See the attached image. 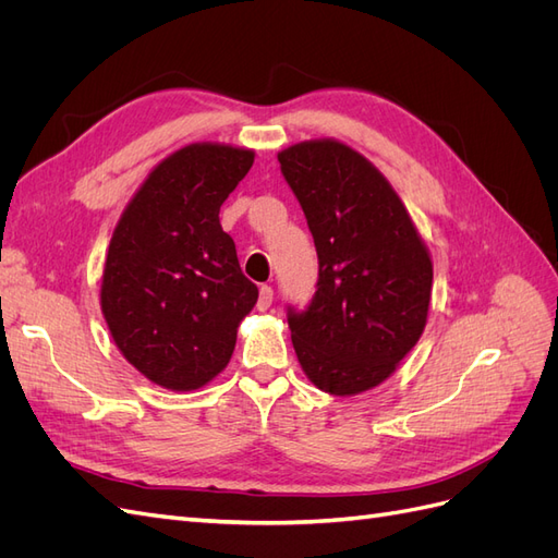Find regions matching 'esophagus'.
Here are the masks:
<instances>
[{
    "label": "esophagus",
    "mask_w": 558,
    "mask_h": 558,
    "mask_svg": "<svg viewBox=\"0 0 558 558\" xmlns=\"http://www.w3.org/2000/svg\"><path fill=\"white\" fill-rule=\"evenodd\" d=\"M272 300H275V291H272V286H260V291H258V310L260 312H265V310H269L272 307Z\"/></svg>",
    "instance_id": "obj_1"
}]
</instances>
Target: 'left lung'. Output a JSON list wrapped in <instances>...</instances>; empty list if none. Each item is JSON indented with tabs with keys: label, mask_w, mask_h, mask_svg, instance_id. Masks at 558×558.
Wrapping results in <instances>:
<instances>
[{
	"label": "left lung",
	"mask_w": 558,
	"mask_h": 558,
	"mask_svg": "<svg viewBox=\"0 0 558 558\" xmlns=\"http://www.w3.org/2000/svg\"><path fill=\"white\" fill-rule=\"evenodd\" d=\"M277 158L318 256L312 302L289 307L298 361L330 396L367 391L391 377L426 328L428 248L391 183L359 150L316 140Z\"/></svg>",
	"instance_id": "obj_1"
}]
</instances>
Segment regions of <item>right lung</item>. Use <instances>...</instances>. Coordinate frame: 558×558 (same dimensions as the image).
Masks as SVG:
<instances>
[{"label":"right lung","instance_id":"add662e5","mask_svg":"<svg viewBox=\"0 0 558 558\" xmlns=\"http://www.w3.org/2000/svg\"><path fill=\"white\" fill-rule=\"evenodd\" d=\"M251 165L248 148L183 146L148 174L113 230L99 293L107 326L123 356L172 391L221 373L258 300L218 221Z\"/></svg>","mask_w":558,"mask_h":558}]
</instances>
